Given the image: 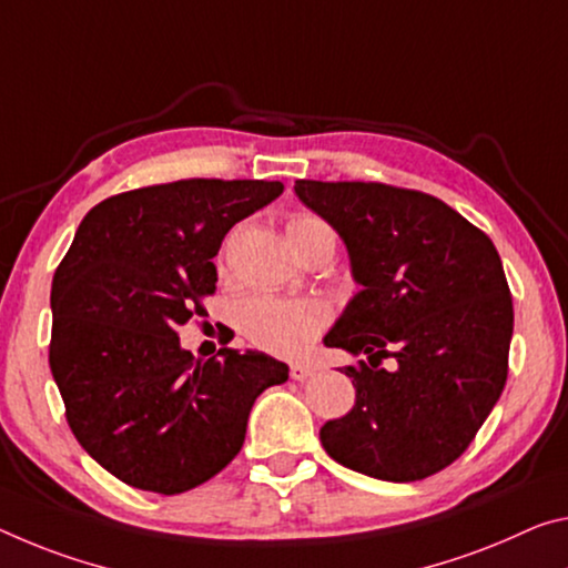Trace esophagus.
I'll use <instances>...</instances> for the list:
<instances>
[{
  "mask_svg": "<svg viewBox=\"0 0 568 568\" xmlns=\"http://www.w3.org/2000/svg\"><path fill=\"white\" fill-rule=\"evenodd\" d=\"M313 374H316V368L308 366V364H291V379L293 382H305V379H311Z\"/></svg>",
  "mask_w": 568,
  "mask_h": 568,
  "instance_id": "34e87169",
  "label": "esophagus"
}]
</instances>
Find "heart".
Instances as JSON below:
<instances>
[{
    "label": "heart",
    "instance_id": "1",
    "mask_svg": "<svg viewBox=\"0 0 568 568\" xmlns=\"http://www.w3.org/2000/svg\"><path fill=\"white\" fill-rule=\"evenodd\" d=\"M287 240L301 252L313 240L336 242L326 222L316 214H298L287 222ZM331 323V308L318 298H283L257 293L240 305L237 326L250 344L277 356H301Z\"/></svg>",
    "mask_w": 568,
    "mask_h": 568
}]
</instances>
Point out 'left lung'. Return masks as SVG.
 I'll use <instances>...</instances> for the list:
<instances>
[{"label":"left lung","instance_id":"left-lung-1","mask_svg":"<svg viewBox=\"0 0 568 568\" xmlns=\"http://www.w3.org/2000/svg\"><path fill=\"white\" fill-rule=\"evenodd\" d=\"M295 194L346 242L362 285L323 338L368 356L346 366L356 404L321 427L323 449L368 478L425 480L465 453L508 379L513 298L498 250L414 189L298 179Z\"/></svg>","mask_w":568,"mask_h":568}]
</instances>
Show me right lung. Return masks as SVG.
I'll list each match as a JSON object with an SVG mask.
<instances>
[{
  "instance_id": "right-lung-1",
  "label": "right lung",
  "mask_w": 568,
  "mask_h": 568,
  "mask_svg": "<svg viewBox=\"0 0 568 568\" xmlns=\"http://www.w3.org/2000/svg\"><path fill=\"white\" fill-rule=\"evenodd\" d=\"M283 194L263 179H182L90 210L52 277L50 368L85 453L139 490L176 495L214 478L287 366L260 351L196 362L176 328L217 291L227 232Z\"/></svg>"
}]
</instances>
